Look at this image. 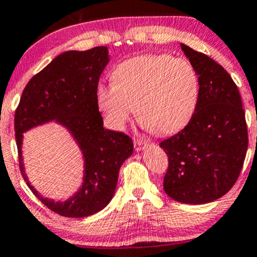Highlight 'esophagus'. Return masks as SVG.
<instances>
[{"instance_id": "1", "label": "esophagus", "mask_w": 257, "mask_h": 257, "mask_svg": "<svg viewBox=\"0 0 257 257\" xmlns=\"http://www.w3.org/2000/svg\"><path fill=\"white\" fill-rule=\"evenodd\" d=\"M146 146V143L144 140H141V139H137V140H134V149L137 150V151H141V150H144V147Z\"/></svg>"}]
</instances>
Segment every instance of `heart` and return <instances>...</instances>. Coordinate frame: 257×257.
I'll return each mask as SVG.
<instances>
[{"label":"heart","instance_id":"1","mask_svg":"<svg viewBox=\"0 0 257 257\" xmlns=\"http://www.w3.org/2000/svg\"><path fill=\"white\" fill-rule=\"evenodd\" d=\"M110 84L96 88L105 122L122 129L134 114L147 131L170 135L192 118L199 99V77L190 61L169 54H146L122 61Z\"/></svg>","mask_w":257,"mask_h":257}]
</instances>
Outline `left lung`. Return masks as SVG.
<instances>
[{
    "mask_svg": "<svg viewBox=\"0 0 257 257\" xmlns=\"http://www.w3.org/2000/svg\"><path fill=\"white\" fill-rule=\"evenodd\" d=\"M181 49L199 77V99L192 118L159 144L168 156L163 187L186 204L219 199L233 187L247 150V128L238 87L216 61L186 44Z\"/></svg>",
    "mask_w": 257,
    "mask_h": 257,
    "instance_id": "obj_1",
    "label": "left lung"
}]
</instances>
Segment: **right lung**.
Here are the masks:
<instances>
[{
	"label": "right lung",
	"mask_w": 257,
	"mask_h": 257,
	"mask_svg": "<svg viewBox=\"0 0 257 257\" xmlns=\"http://www.w3.org/2000/svg\"><path fill=\"white\" fill-rule=\"evenodd\" d=\"M108 60L107 47L58 55L29 81L14 114L23 178L37 198L61 216L85 217L104 209L114 194L120 166L133 153L128 135L104 128L96 104L99 78ZM52 120L72 133L85 158L84 184L65 202L43 199L28 182L22 164V133Z\"/></svg>",
	"instance_id": "right-lung-1"
}]
</instances>
